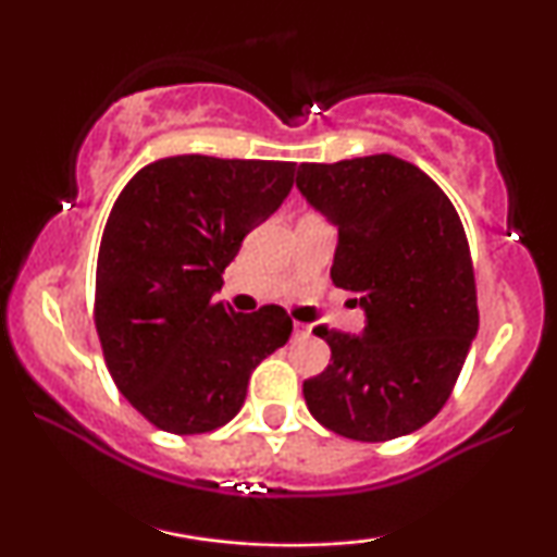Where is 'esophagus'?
I'll list each match as a JSON object with an SVG mask.
<instances>
[{
  "label": "esophagus",
  "mask_w": 557,
  "mask_h": 557,
  "mask_svg": "<svg viewBox=\"0 0 557 557\" xmlns=\"http://www.w3.org/2000/svg\"><path fill=\"white\" fill-rule=\"evenodd\" d=\"M293 335H296V337H306V335H311V327H309V324H300V322H296V324H293Z\"/></svg>",
  "instance_id": "obj_1"
}]
</instances>
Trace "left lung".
<instances>
[{"mask_svg": "<svg viewBox=\"0 0 557 557\" xmlns=\"http://www.w3.org/2000/svg\"><path fill=\"white\" fill-rule=\"evenodd\" d=\"M298 190L337 230L330 277L359 293V335L317 327L332 359L304 382L311 417L361 443L417 432L450 398L479 330L461 216L393 154L300 164Z\"/></svg>", "mask_w": 557, "mask_h": 557, "instance_id": "left-lung-1", "label": "left lung"}]
</instances>
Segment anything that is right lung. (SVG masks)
<instances>
[{
    "instance_id": "obj_1",
    "label": "right lung",
    "mask_w": 557,
    "mask_h": 557,
    "mask_svg": "<svg viewBox=\"0 0 557 557\" xmlns=\"http://www.w3.org/2000/svg\"><path fill=\"white\" fill-rule=\"evenodd\" d=\"M293 162L164 157L114 201L96 261L94 322L120 393L151 424L201 434L227 424L248 376L293 332L280 306L235 314L222 272L293 188Z\"/></svg>"
}]
</instances>
